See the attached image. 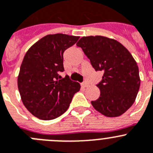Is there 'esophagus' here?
I'll list each match as a JSON object with an SVG mask.
<instances>
[{"label":"esophagus","instance_id":"34e87169","mask_svg":"<svg viewBox=\"0 0 153 153\" xmlns=\"http://www.w3.org/2000/svg\"><path fill=\"white\" fill-rule=\"evenodd\" d=\"M87 86H88V83L86 82H82V83H81V86H82V87H83V88H86Z\"/></svg>","mask_w":153,"mask_h":153}]
</instances>
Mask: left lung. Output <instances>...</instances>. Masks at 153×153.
<instances>
[{"label": "left lung", "mask_w": 153, "mask_h": 153, "mask_svg": "<svg viewBox=\"0 0 153 153\" xmlns=\"http://www.w3.org/2000/svg\"><path fill=\"white\" fill-rule=\"evenodd\" d=\"M96 71H102L97 85L100 96L92 101L93 108L108 117H118L135 102L140 86L137 62L117 40L105 36H83L76 43Z\"/></svg>", "instance_id": "8db88e82"}]
</instances>
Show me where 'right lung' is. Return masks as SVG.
I'll return each mask as SVG.
<instances>
[{"label":"right lung","mask_w":153,"mask_h":153,"mask_svg":"<svg viewBox=\"0 0 153 153\" xmlns=\"http://www.w3.org/2000/svg\"><path fill=\"white\" fill-rule=\"evenodd\" d=\"M79 36L57 33L47 35L31 46L20 66L17 84L22 102L31 114L41 120L57 118L69 108L74 95L80 89L79 82L64 71L63 54Z\"/></svg>","instance_id":"add662e5"}]
</instances>
